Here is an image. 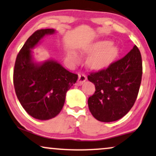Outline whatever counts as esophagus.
I'll list each match as a JSON object with an SVG mask.
<instances>
[{"label": "esophagus", "instance_id": "34e87169", "mask_svg": "<svg viewBox=\"0 0 156 156\" xmlns=\"http://www.w3.org/2000/svg\"><path fill=\"white\" fill-rule=\"evenodd\" d=\"M87 80V76L84 74H79V78H78V84L79 85H81L84 82L86 81Z\"/></svg>", "mask_w": 156, "mask_h": 156}]
</instances>
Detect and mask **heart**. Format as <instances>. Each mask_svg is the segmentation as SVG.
Wrapping results in <instances>:
<instances>
[{
    "instance_id": "1",
    "label": "heart",
    "mask_w": 156,
    "mask_h": 156,
    "mask_svg": "<svg viewBox=\"0 0 156 156\" xmlns=\"http://www.w3.org/2000/svg\"><path fill=\"white\" fill-rule=\"evenodd\" d=\"M92 53L87 60V65L94 70H101L108 66L119 55L116 46L109 41H102L93 44L84 51V53ZM76 61V58H74Z\"/></svg>"
}]
</instances>
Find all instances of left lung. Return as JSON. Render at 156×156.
I'll return each instance as SVG.
<instances>
[{
  "label": "left lung",
  "mask_w": 156,
  "mask_h": 156,
  "mask_svg": "<svg viewBox=\"0 0 156 156\" xmlns=\"http://www.w3.org/2000/svg\"><path fill=\"white\" fill-rule=\"evenodd\" d=\"M142 74V56L136 45L108 68L90 73L87 79L95 86V93L88 98L92 115L103 122L124 117L135 103Z\"/></svg>",
  "instance_id": "8db88e82"
}]
</instances>
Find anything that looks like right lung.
I'll use <instances>...</instances> for the list:
<instances>
[{"mask_svg": "<svg viewBox=\"0 0 156 156\" xmlns=\"http://www.w3.org/2000/svg\"><path fill=\"white\" fill-rule=\"evenodd\" d=\"M53 29L34 32L16 56L13 86L17 98L29 115L40 120L54 118L63 108L66 92L76 83L78 75L69 72L59 63L47 60L34 62L31 49Z\"/></svg>", "mask_w": 156, "mask_h": 156, "instance_id": "add662e5", "label": "right lung"}]
</instances>
